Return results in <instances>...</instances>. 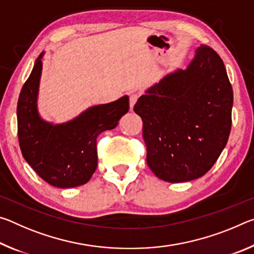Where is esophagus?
<instances>
[{
    "label": "esophagus",
    "mask_w": 254,
    "mask_h": 254,
    "mask_svg": "<svg viewBox=\"0 0 254 254\" xmlns=\"http://www.w3.org/2000/svg\"><path fill=\"white\" fill-rule=\"evenodd\" d=\"M137 98H139V94L133 93V94H131V95H130V109L131 110L133 109V106H134V104L136 103Z\"/></svg>",
    "instance_id": "esophagus-1"
}]
</instances>
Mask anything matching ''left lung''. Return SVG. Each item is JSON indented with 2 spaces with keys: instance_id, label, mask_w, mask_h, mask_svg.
<instances>
[{
  "instance_id": "1",
  "label": "left lung",
  "mask_w": 254,
  "mask_h": 254,
  "mask_svg": "<svg viewBox=\"0 0 254 254\" xmlns=\"http://www.w3.org/2000/svg\"><path fill=\"white\" fill-rule=\"evenodd\" d=\"M233 89L216 51L201 45L186 70L167 75L141 96L147 163L165 182L199 178L229 140Z\"/></svg>"
}]
</instances>
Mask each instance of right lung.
Returning a JSON list of instances; mask_svg holds the SVG:
<instances>
[{
	"label": "right lung",
	"instance_id": "1",
	"mask_svg": "<svg viewBox=\"0 0 254 254\" xmlns=\"http://www.w3.org/2000/svg\"><path fill=\"white\" fill-rule=\"evenodd\" d=\"M41 58L21 89L16 114L18 137L22 156L39 177L58 188H71L88 182L97 167V136L118 126L128 111V97L93 106L64 124L41 120L37 95Z\"/></svg>",
	"mask_w": 254,
	"mask_h": 254
}]
</instances>
